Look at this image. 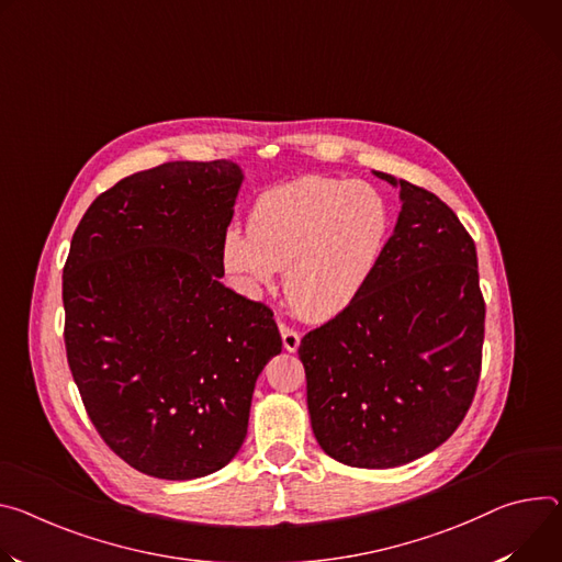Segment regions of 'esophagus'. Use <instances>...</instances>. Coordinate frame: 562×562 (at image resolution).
<instances>
[{
	"mask_svg": "<svg viewBox=\"0 0 562 562\" xmlns=\"http://www.w3.org/2000/svg\"><path fill=\"white\" fill-rule=\"evenodd\" d=\"M278 327H280V334H282V345H284V349L286 351H295L297 347H300V331L297 329H293V327H289L286 323H278Z\"/></svg>",
	"mask_w": 562,
	"mask_h": 562,
	"instance_id": "34e87169",
	"label": "esophagus"
}]
</instances>
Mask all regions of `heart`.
I'll return each mask as SVG.
<instances>
[{
  "mask_svg": "<svg viewBox=\"0 0 562 562\" xmlns=\"http://www.w3.org/2000/svg\"><path fill=\"white\" fill-rule=\"evenodd\" d=\"M246 231L231 226L220 244L222 269L235 286L258 295L284 271L291 310L323 323L342 314L372 280L390 211L368 183L307 175L255 199Z\"/></svg>",
  "mask_w": 562,
  "mask_h": 562,
  "instance_id": "1",
  "label": "heart"
}]
</instances>
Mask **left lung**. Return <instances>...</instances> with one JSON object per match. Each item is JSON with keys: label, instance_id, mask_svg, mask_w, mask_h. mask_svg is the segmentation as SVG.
Masks as SVG:
<instances>
[{"label": "left lung", "instance_id": "8db88e82", "mask_svg": "<svg viewBox=\"0 0 562 562\" xmlns=\"http://www.w3.org/2000/svg\"><path fill=\"white\" fill-rule=\"evenodd\" d=\"M366 291L302 338L321 448L353 469H394L432 452L464 422L484 345L475 241L446 203L411 181Z\"/></svg>", "mask_w": 562, "mask_h": 562}]
</instances>
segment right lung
<instances>
[{"mask_svg": "<svg viewBox=\"0 0 562 562\" xmlns=\"http://www.w3.org/2000/svg\"><path fill=\"white\" fill-rule=\"evenodd\" d=\"M237 164L175 161L121 179L80 220L63 271L65 345L85 411L132 469L194 480L244 443L282 351L273 312L224 286Z\"/></svg>", "mask_w": 562, "mask_h": 562, "instance_id": "1", "label": "right lung"}]
</instances>
